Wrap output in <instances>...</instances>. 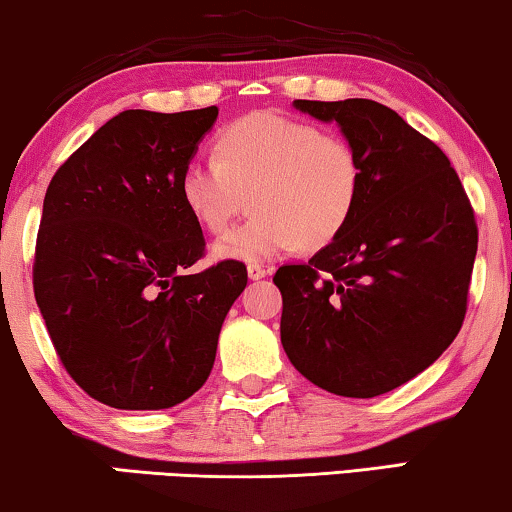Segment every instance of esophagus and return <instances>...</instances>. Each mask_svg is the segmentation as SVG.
I'll return each mask as SVG.
<instances>
[{"label": "esophagus", "instance_id": "esophagus-1", "mask_svg": "<svg viewBox=\"0 0 512 512\" xmlns=\"http://www.w3.org/2000/svg\"><path fill=\"white\" fill-rule=\"evenodd\" d=\"M247 274H249V279H251V281H258V279L268 277L270 270L261 268V265H249V268H247Z\"/></svg>", "mask_w": 512, "mask_h": 512}]
</instances>
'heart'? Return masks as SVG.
I'll list each match as a JSON object with an SVG mask.
<instances>
[{"label": "heart", "mask_w": 512, "mask_h": 512, "mask_svg": "<svg viewBox=\"0 0 512 512\" xmlns=\"http://www.w3.org/2000/svg\"><path fill=\"white\" fill-rule=\"evenodd\" d=\"M362 168L348 140L279 113H251L214 138V159H194L180 196L205 231L221 233L251 198L249 221L214 242L219 261H270L300 244L323 249L360 201Z\"/></svg>", "instance_id": "obj_1"}]
</instances>
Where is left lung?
Instances as JSON below:
<instances>
[{
  "label": "left lung",
  "instance_id": "1",
  "mask_svg": "<svg viewBox=\"0 0 512 512\" xmlns=\"http://www.w3.org/2000/svg\"><path fill=\"white\" fill-rule=\"evenodd\" d=\"M358 152L360 201L337 240L274 274L281 346L318 388L376 397L453 344L466 314L478 228L462 182L432 140L369 99L302 101Z\"/></svg>",
  "mask_w": 512,
  "mask_h": 512
}]
</instances>
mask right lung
I'll return each mask as SVG.
<instances>
[{"label": "right lung", "mask_w": 512, "mask_h": 512, "mask_svg": "<svg viewBox=\"0 0 512 512\" xmlns=\"http://www.w3.org/2000/svg\"><path fill=\"white\" fill-rule=\"evenodd\" d=\"M217 115V106L124 110L46 191L36 305L71 379L113 409L159 411L194 395L247 286L238 261L187 272L205 240L182 203L180 175Z\"/></svg>", "instance_id": "obj_1"}]
</instances>
